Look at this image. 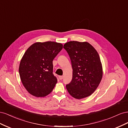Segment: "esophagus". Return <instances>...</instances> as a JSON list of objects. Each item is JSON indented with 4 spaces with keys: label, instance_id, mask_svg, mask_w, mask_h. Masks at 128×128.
<instances>
[{
    "label": "esophagus",
    "instance_id": "34e87169",
    "mask_svg": "<svg viewBox=\"0 0 128 128\" xmlns=\"http://www.w3.org/2000/svg\"><path fill=\"white\" fill-rule=\"evenodd\" d=\"M63 77H64L63 76H59V78L60 80H62V79H63Z\"/></svg>",
    "mask_w": 128,
    "mask_h": 128
}]
</instances>
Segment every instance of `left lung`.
<instances>
[{"label":"left lung","mask_w":128,"mask_h":128,"mask_svg":"<svg viewBox=\"0 0 128 128\" xmlns=\"http://www.w3.org/2000/svg\"><path fill=\"white\" fill-rule=\"evenodd\" d=\"M70 57L72 78L66 85L69 94L80 99L91 95L99 86L102 77V67L96 50L86 42L70 41L64 44Z\"/></svg>","instance_id":"left-lung-1"}]
</instances>
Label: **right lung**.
<instances>
[{
	"instance_id": "obj_1",
	"label": "right lung",
	"mask_w": 128,
	"mask_h": 128,
	"mask_svg": "<svg viewBox=\"0 0 128 128\" xmlns=\"http://www.w3.org/2000/svg\"><path fill=\"white\" fill-rule=\"evenodd\" d=\"M63 45L55 42H37L26 50L19 66L21 82L30 94L43 97L51 93L57 83L53 74V60Z\"/></svg>"
}]
</instances>
